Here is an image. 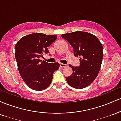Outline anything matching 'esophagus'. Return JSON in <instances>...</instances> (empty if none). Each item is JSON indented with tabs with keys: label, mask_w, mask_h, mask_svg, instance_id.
I'll use <instances>...</instances> for the list:
<instances>
[{
	"label": "esophagus",
	"mask_w": 121,
	"mask_h": 121,
	"mask_svg": "<svg viewBox=\"0 0 121 121\" xmlns=\"http://www.w3.org/2000/svg\"><path fill=\"white\" fill-rule=\"evenodd\" d=\"M60 66L61 68H64V67H65V66H66V65H65L64 64H62V63H60Z\"/></svg>",
	"instance_id": "34e87169"
}]
</instances>
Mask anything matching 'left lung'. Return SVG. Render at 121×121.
Returning <instances> with one entry per match:
<instances>
[{
    "label": "left lung",
    "instance_id": "8db88e82",
    "mask_svg": "<svg viewBox=\"0 0 121 121\" xmlns=\"http://www.w3.org/2000/svg\"><path fill=\"white\" fill-rule=\"evenodd\" d=\"M61 36L73 48L74 56L80 59L78 66L69 65L73 73L66 77V81L74 88H84L93 82L100 70L103 59L102 44L95 36L86 32H73Z\"/></svg>",
    "mask_w": 121,
    "mask_h": 121
}]
</instances>
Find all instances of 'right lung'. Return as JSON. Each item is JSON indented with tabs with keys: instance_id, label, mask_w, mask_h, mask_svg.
<instances>
[{
	"instance_id": "add662e5",
	"label": "right lung",
	"mask_w": 121,
	"mask_h": 121,
	"mask_svg": "<svg viewBox=\"0 0 121 121\" xmlns=\"http://www.w3.org/2000/svg\"><path fill=\"white\" fill-rule=\"evenodd\" d=\"M57 36L35 33L21 38L15 45V58L22 79L35 91H43L51 84L53 74L59 69L58 62L48 63L39 60L43 54L49 53L48 47Z\"/></svg>"
}]
</instances>
